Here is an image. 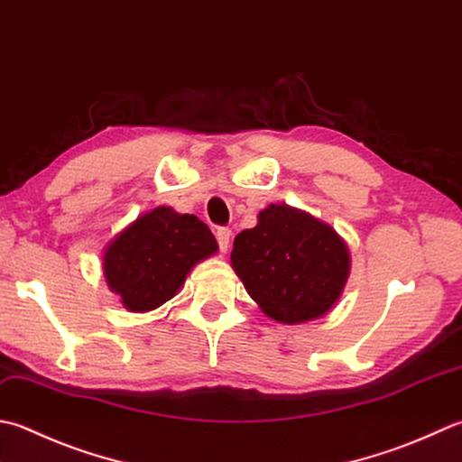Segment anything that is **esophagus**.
Returning <instances> with one entry per match:
<instances>
[{"label": "esophagus", "mask_w": 462, "mask_h": 462, "mask_svg": "<svg viewBox=\"0 0 462 462\" xmlns=\"http://www.w3.org/2000/svg\"><path fill=\"white\" fill-rule=\"evenodd\" d=\"M230 236H232V230L226 228V226H220V228H216V238H218V244H220V250L222 252L228 250Z\"/></svg>", "instance_id": "esophagus-1"}]
</instances>
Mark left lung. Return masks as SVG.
Instances as JSON below:
<instances>
[{
  "label": "left lung",
  "mask_w": 462,
  "mask_h": 462,
  "mask_svg": "<svg viewBox=\"0 0 462 462\" xmlns=\"http://www.w3.org/2000/svg\"><path fill=\"white\" fill-rule=\"evenodd\" d=\"M232 266L270 319L296 324L332 309L346 284L350 256L330 226L270 204L254 228L234 238Z\"/></svg>",
  "instance_id": "8db88e82"
}]
</instances>
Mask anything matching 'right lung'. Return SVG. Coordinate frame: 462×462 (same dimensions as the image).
<instances>
[{
	"label": "right lung",
	"instance_id": "add662e5",
	"mask_svg": "<svg viewBox=\"0 0 462 462\" xmlns=\"http://www.w3.org/2000/svg\"><path fill=\"white\" fill-rule=\"evenodd\" d=\"M216 250L218 244L202 220L160 206L112 240L104 274L125 309L148 312L174 298L194 264Z\"/></svg>",
	"mask_w": 462,
	"mask_h": 462
}]
</instances>
